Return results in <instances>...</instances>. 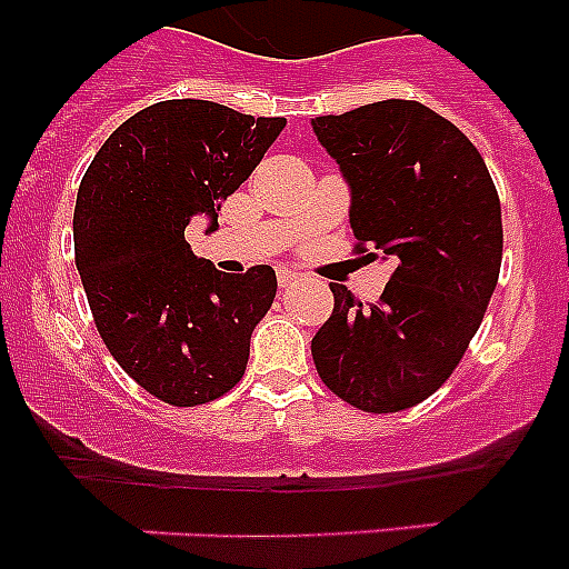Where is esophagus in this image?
Here are the masks:
<instances>
[{
	"mask_svg": "<svg viewBox=\"0 0 569 569\" xmlns=\"http://www.w3.org/2000/svg\"><path fill=\"white\" fill-rule=\"evenodd\" d=\"M279 288H288L290 281H296L299 279V273H296V270H290V268H279Z\"/></svg>",
	"mask_w": 569,
	"mask_h": 569,
	"instance_id": "obj_1",
	"label": "esophagus"
}]
</instances>
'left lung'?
I'll return each instance as SVG.
<instances>
[{
	"instance_id": "left-lung-1",
	"label": "left lung",
	"mask_w": 569,
	"mask_h": 569,
	"mask_svg": "<svg viewBox=\"0 0 569 569\" xmlns=\"http://www.w3.org/2000/svg\"><path fill=\"white\" fill-rule=\"evenodd\" d=\"M313 133L350 188L356 250L390 259L379 305L330 284L333 313L313 336L321 381L365 413L433 396L479 330L501 268V204L476 144L407 99L316 116Z\"/></svg>"
}]
</instances>
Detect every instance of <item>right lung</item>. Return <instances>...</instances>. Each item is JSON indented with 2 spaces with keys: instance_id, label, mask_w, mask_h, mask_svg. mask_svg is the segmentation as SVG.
Returning <instances> with one entry per match:
<instances>
[{
  "instance_id": "obj_1",
  "label": "right lung",
  "mask_w": 569,
  "mask_h": 569,
  "mask_svg": "<svg viewBox=\"0 0 569 569\" xmlns=\"http://www.w3.org/2000/svg\"><path fill=\"white\" fill-rule=\"evenodd\" d=\"M281 116L168 99L110 133L73 210L90 313L124 373L164 405L196 407L239 385L250 336L276 299V273H222L193 256L184 228L219 208L268 153Z\"/></svg>"
}]
</instances>
